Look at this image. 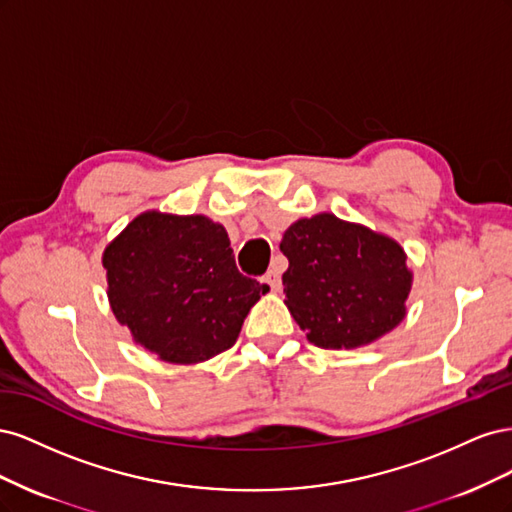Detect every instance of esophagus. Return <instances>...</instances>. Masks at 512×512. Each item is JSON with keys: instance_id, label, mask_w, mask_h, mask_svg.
Segmentation results:
<instances>
[{"instance_id": "34e87169", "label": "esophagus", "mask_w": 512, "mask_h": 512, "mask_svg": "<svg viewBox=\"0 0 512 512\" xmlns=\"http://www.w3.org/2000/svg\"><path fill=\"white\" fill-rule=\"evenodd\" d=\"M260 282H262V284H267V286L271 288V292L282 290V277H280V273H277L275 269L267 271V275H262V280H260Z\"/></svg>"}]
</instances>
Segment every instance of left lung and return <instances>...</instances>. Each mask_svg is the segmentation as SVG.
<instances>
[{"label": "left lung", "mask_w": 512, "mask_h": 512, "mask_svg": "<svg viewBox=\"0 0 512 512\" xmlns=\"http://www.w3.org/2000/svg\"><path fill=\"white\" fill-rule=\"evenodd\" d=\"M292 318L318 348H359L406 318L412 271L391 237L318 213L294 222L280 243Z\"/></svg>", "instance_id": "1"}]
</instances>
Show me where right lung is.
<instances>
[{"mask_svg":"<svg viewBox=\"0 0 512 512\" xmlns=\"http://www.w3.org/2000/svg\"><path fill=\"white\" fill-rule=\"evenodd\" d=\"M108 301L134 342L192 365L235 346L269 290L239 273L228 232L205 215L145 211L106 245Z\"/></svg>","mask_w":512,"mask_h":512,"instance_id":"right-lung-1","label":"right lung"}]
</instances>
